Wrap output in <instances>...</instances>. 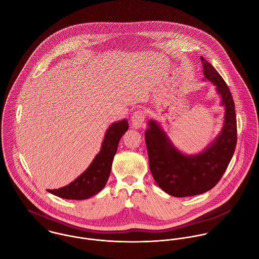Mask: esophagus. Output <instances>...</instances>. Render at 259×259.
Segmentation results:
<instances>
[{
    "mask_svg": "<svg viewBox=\"0 0 259 259\" xmlns=\"http://www.w3.org/2000/svg\"><path fill=\"white\" fill-rule=\"evenodd\" d=\"M145 118H146V111L143 110H138L135 111L132 115V125L134 128H139L141 127L144 122H145Z\"/></svg>",
    "mask_w": 259,
    "mask_h": 259,
    "instance_id": "34e87169",
    "label": "esophagus"
}]
</instances>
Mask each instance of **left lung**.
Segmentation results:
<instances>
[{
	"label": "left lung",
	"instance_id": "left-lung-1",
	"mask_svg": "<svg viewBox=\"0 0 259 259\" xmlns=\"http://www.w3.org/2000/svg\"><path fill=\"white\" fill-rule=\"evenodd\" d=\"M200 60L204 77L217 87L224 106V123L220 136L202 152L186 155L172 145L156 121L149 120L145 133L151 175L162 190L177 197L200 194L214 187L236 147V115L231 93L218 71L203 57Z\"/></svg>",
	"mask_w": 259,
	"mask_h": 259
}]
</instances>
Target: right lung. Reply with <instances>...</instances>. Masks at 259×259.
I'll return each instance as SVG.
<instances>
[{
    "label": "right lung",
    "instance_id": "right-lung-1",
    "mask_svg": "<svg viewBox=\"0 0 259 259\" xmlns=\"http://www.w3.org/2000/svg\"><path fill=\"white\" fill-rule=\"evenodd\" d=\"M127 128L126 119L112 123L105 135L102 149L90 166L70 185L59 189H49V192L66 199L81 200L101 191L109 180L112 159L117 150L119 140Z\"/></svg>",
    "mask_w": 259,
    "mask_h": 259
}]
</instances>
